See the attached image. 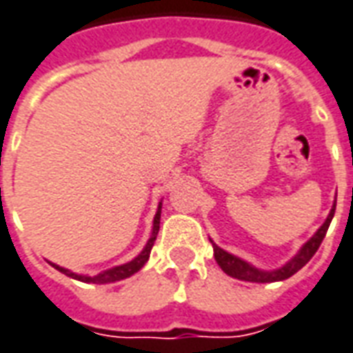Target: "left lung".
I'll return each mask as SVG.
<instances>
[{"mask_svg": "<svg viewBox=\"0 0 353 353\" xmlns=\"http://www.w3.org/2000/svg\"><path fill=\"white\" fill-rule=\"evenodd\" d=\"M334 209H336V199H334V203H332L329 216L325 219V222L319 226V230H317L314 236L310 237L306 243L302 245L301 249H299V252L292 256L291 261L285 262L281 268H256V266H252V264H249V262L243 261V259H239L236 254L224 251L222 247H219V245L211 239L212 251H214V261L221 266L224 274H228L230 277H236V279H241V281H251V283H274V281H283L287 277L294 276L302 266H306L310 262V259L316 254V251L319 249V245L323 241L325 234H327V230H329V224H331L332 216H334Z\"/></svg>", "mask_w": 353, "mask_h": 353, "instance_id": "obj_1", "label": "left lung"}]
</instances>
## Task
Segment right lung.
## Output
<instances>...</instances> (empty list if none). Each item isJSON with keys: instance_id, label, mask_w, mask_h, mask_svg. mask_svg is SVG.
Listing matches in <instances>:
<instances>
[{"instance_id": "1", "label": "right lung", "mask_w": 353, "mask_h": 353, "mask_svg": "<svg viewBox=\"0 0 353 353\" xmlns=\"http://www.w3.org/2000/svg\"><path fill=\"white\" fill-rule=\"evenodd\" d=\"M159 219H161V201L157 205V211L156 216H154V226H152V236H150L148 243L146 247L142 249L131 262H125V264H119V266H114V268H108L101 272V274H97V276H83V274H76V272H72V270H66L59 266V264H52L49 262L52 268H57L59 272H62L64 276L72 277V279H77V281H83V283H97V285H106V283H116V281H121V279H127V277H131L132 274H137L139 270L148 262L150 259V251H152V247H154V241H156L157 232H159Z\"/></svg>"}]
</instances>
